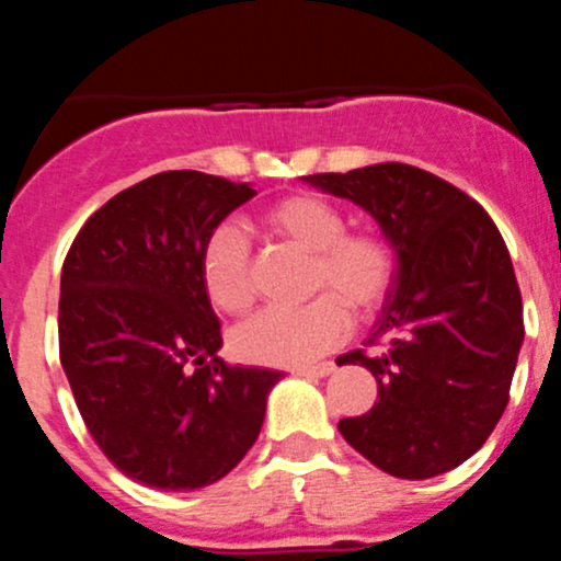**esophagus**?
<instances>
[{"mask_svg": "<svg viewBox=\"0 0 561 561\" xmlns=\"http://www.w3.org/2000/svg\"><path fill=\"white\" fill-rule=\"evenodd\" d=\"M334 369H337V366H334L332 362H324V364H317V366H298V369H295V375H300V377H330Z\"/></svg>", "mask_w": 561, "mask_h": 561, "instance_id": "1", "label": "esophagus"}]
</instances>
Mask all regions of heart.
Here are the masks:
<instances>
[{
    "label": "heart",
    "mask_w": 561,
    "mask_h": 561,
    "mask_svg": "<svg viewBox=\"0 0 561 561\" xmlns=\"http://www.w3.org/2000/svg\"><path fill=\"white\" fill-rule=\"evenodd\" d=\"M274 234L313 253L311 289L306 306H272L234 330L237 356L261 366H300L343 343L351 312L369 317L396 285L398 253L377 229H345V216L330 199L295 192L276 199L263 216ZM199 276L210 300L224 311H244L255 298L253 255L248 234L237 224H221L199 253Z\"/></svg>",
    "instance_id": "b5f03b06"
}]
</instances>
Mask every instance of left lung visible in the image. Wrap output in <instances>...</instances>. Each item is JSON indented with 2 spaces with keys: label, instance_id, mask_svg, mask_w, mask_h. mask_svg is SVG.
Instances as JSON below:
<instances>
[{
  "label": "left lung",
  "instance_id": "8db88e82",
  "mask_svg": "<svg viewBox=\"0 0 561 561\" xmlns=\"http://www.w3.org/2000/svg\"><path fill=\"white\" fill-rule=\"evenodd\" d=\"M302 182L362 205L398 253L392 293L371 343L337 364L377 379V403L337 430L371 465L401 480L448 472L482 448L508 403L525 340L523 295L493 218L467 192L405 163Z\"/></svg>",
  "mask_w": 561,
  "mask_h": 561
}]
</instances>
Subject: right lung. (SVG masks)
I'll return each mask as SVG.
<instances>
[{"instance_id": "add662e5", "label": "right lung", "mask_w": 561, "mask_h": 561, "mask_svg": "<svg viewBox=\"0 0 561 561\" xmlns=\"http://www.w3.org/2000/svg\"><path fill=\"white\" fill-rule=\"evenodd\" d=\"M253 195L210 173H156L92 214L62 263V369L96 446L141 485L195 491L229 474L282 379L218 358L199 276L208 234Z\"/></svg>"}]
</instances>
